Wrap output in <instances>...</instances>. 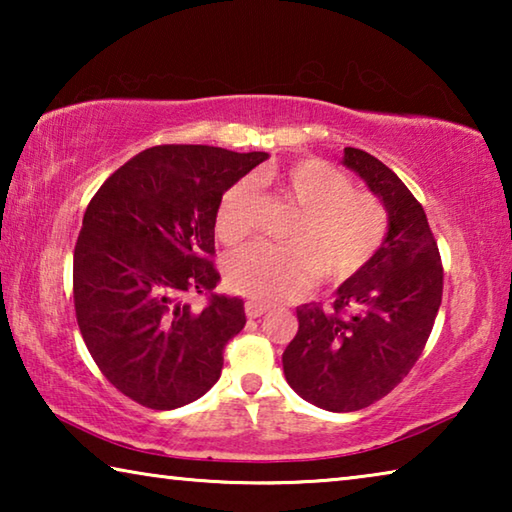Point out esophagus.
<instances>
[{
    "label": "esophagus",
    "instance_id": "esophagus-1",
    "mask_svg": "<svg viewBox=\"0 0 512 512\" xmlns=\"http://www.w3.org/2000/svg\"><path fill=\"white\" fill-rule=\"evenodd\" d=\"M266 311H268V307L262 305V302H255V300L246 302V316L248 318H259V316H264Z\"/></svg>",
    "mask_w": 512,
    "mask_h": 512
}]
</instances>
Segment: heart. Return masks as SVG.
<instances>
[{
  "label": "heart",
  "mask_w": 512,
  "mask_h": 512,
  "mask_svg": "<svg viewBox=\"0 0 512 512\" xmlns=\"http://www.w3.org/2000/svg\"><path fill=\"white\" fill-rule=\"evenodd\" d=\"M298 207L300 219L289 232L293 246L255 244L225 264L232 291L259 302H280L305 293L323 273L343 282L366 266L386 237V210L375 196L352 189L350 178L329 162L307 158L262 173ZM257 189L239 180L221 196L214 230L223 244L237 246L255 228Z\"/></svg>",
  "instance_id": "obj_1"
}]
</instances>
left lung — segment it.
Here are the masks:
<instances>
[{"instance_id": "8db88e82", "label": "left lung", "mask_w": 512, "mask_h": 512, "mask_svg": "<svg viewBox=\"0 0 512 512\" xmlns=\"http://www.w3.org/2000/svg\"><path fill=\"white\" fill-rule=\"evenodd\" d=\"M343 164L388 212L375 257L334 291L332 309H296L298 334L282 354L284 377L318 409L348 413L388 395L420 359L443 300V264L427 214L400 178L361 149Z\"/></svg>"}]
</instances>
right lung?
<instances>
[{
  "label": "right lung",
  "instance_id": "right-lung-1",
  "mask_svg": "<svg viewBox=\"0 0 512 512\" xmlns=\"http://www.w3.org/2000/svg\"><path fill=\"white\" fill-rule=\"evenodd\" d=\"M268 153L167 144L137 153L99 187L74 248V307L94 363L155 411L219 381L223 348L246 325L244 300L214 293L221 196ZM189 292H205L194 310Z\"/></svg>",
  "mask_w": 512,
  "mask_h": 512
}]
</instances>
